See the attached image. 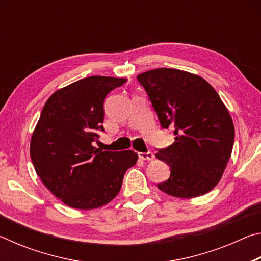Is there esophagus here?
I'll return each instance as SVG.
<instances>
[{"label": "esophagus", "instance_id": "esophagus-1", "mask_svg": "<svg viewBox=\"0 0 261 261\" xmlns=\"http://www.w3.org/2000/svg\"><path fill=\"white\" fill-rule=\"evenodd\" d=\"M138 156L141 160H153L154 159V154L152 152H139L138 153Z\"/></svg>", "mask_w": 261, "mask_h": 261}]
</instances>
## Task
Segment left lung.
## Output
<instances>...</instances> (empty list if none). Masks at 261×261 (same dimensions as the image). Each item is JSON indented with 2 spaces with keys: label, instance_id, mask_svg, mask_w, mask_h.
<instances>
[{
  "label": "left lung",
  "instance_id": "obj_1",
  "mask_svg": "<svg viewBox=\"0 0 261 261\" xmlns=\"http://www.w3.org/2000/svg\"><path fill=\"white\" fill-rule=\"evenodd\" d=\"M163 129L175 141L155 156L170 168L158 188L169 196L194 198L216 187L231 155L235 127L211 84L183 70L160 68L137 76Z\"/></svg>",
  "mask_w": 261,
  "mask_h": 261
}]
</instances>
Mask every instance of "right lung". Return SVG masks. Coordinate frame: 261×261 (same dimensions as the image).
Here are the masks:
<instances>
[{"label":"right lung","instance_id":"obj_1","mask_svg":"<svg viewBox=\"0 0 261 261\" xmlns=\"http://www.w3.org/2000/svg\"><path fill=\"white\" fill-rule=\"evenodd\" d=\"M125 78L91 76L54 92L32 134L31 160L45 187L65 205L93 210L112 201L135 166L134 151L94 147L103 131V101Z\"/></svg>","mask_w":261,"mask_h":261}]
</instances>
